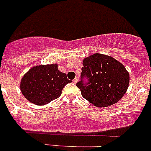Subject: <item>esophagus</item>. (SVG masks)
<instances>
[{
  "mask_svg": "<svg viewBox=\"0 0 151 151\" xmlns=\"http://www.w3.org/2000/svg\"><path fill=\"white\" fill-rule=\"evenodd\" d=\"M73 83H75V84H76V83L77 82H78V78H77V77H76V78H74V79H73Z\"/></svg>",
  "mask_w": 151,
  "mask_h": 151,
  "instance_id": "esophagus-1",
  "label": "esophagus"
}]
</instances>
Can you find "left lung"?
I'll return each instance as SVG.
<instances>
[{"instance_id": "1", "label": "left lung", "mask_w": 151, "mask_h": 151, "mask_svg": "<svg viewBox=\"0 0 151 151\" xmlns=\"http://www.w3.org/2000/svg\"><path fill=\"white\" fill-rule=\"evenodd\" d=\"M82 65L81 81L76 86L84 99L95 106L103 108L114 105L123 97L130 77L120 62L111 56L95 53L85 58Z\"/></svg>"}]
</instances>
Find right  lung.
<instances>
[{
	"mask_svg": "<svg viewBox=\"0 0 151 151\" xmlns=\"http://www.w3.org/2000/svg\"><path fill=\"white\" fill-rule=\"evenodd\" d=\"M71 82L57 64L36 65L23 76L20 90L28 101L43 105L60 97L64 86Z\"/></svg>",
	"mask_w": 151,
	"mask_h": 151,
	"instance_id": "right-lung-1",
	"label": "right lung"
}]
</instances>
